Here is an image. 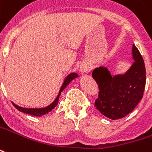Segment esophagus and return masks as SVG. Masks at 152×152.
Listing matches in <instances>:
<instances>
[{
	"instance_id": "34e87169",
	"label": "esophagus",
	"mask_w": 152,
	"mask_h": 152,
	"mask_svg": "<svg viewBox=\"0 0 152 152\" xmlns=\"http://www.w3.org/2000/svg\"><path fill=\"white\" fill-rule=\"evenodd\" d=\"M91 70V67L90 65L87 64V63H84V64H82L80 65V72L84 73V74H87L90 72Z\"/></svg>"
}]
</instances>
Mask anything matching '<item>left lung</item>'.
I'll return each mask as SVG.
<instances>
[{"mask_svg":"<svg viewBox=\"0 0 152 152\" xmlns=\"http://www.w3.org/2000/svg\"><path fill=\"white\" fill-rule=\"evenodd\" d=\"M132 58L134 63L123 74L111 76L110 72L102 66L96 67L92 72L100 89L95 106L108 118H124L142 98L146 69L142 56L134 45L132 47Z\"/></svg>","mask_w":152,"mask_h":152,"instance_id":"left-lung-1","label":"left lung"}]
</instances>
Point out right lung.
<instances>
[{"label":"right lung","instance_id":"right-lung-1","mask_svg":"<svg viewBox=\"0 0 152 152\" xmlns=\"http://www.w3.org/2000/svg\"><path fill=\"white\" fill-rule=\"evenodd\" d=\"M78 77V74L76 72H72L70 73L69 75H67V77L65 78L64 82H63V85H62L61 88H60V89H59V94L57 95L56 96V98L55 99V101H54L52 103H50L49 105L48 106H46V107L43 108H23L21 107V106H19V105H17L16 104H14L13 103V104L14 105V107L16 108L17 110L19 111H21L22 113H27V114H30V115H33V116H36V117H42V115H44V114H47L49 112L53 110L54 108L56 107L57 106V104H58V102H59V96H60V94H61V92L65 88L67 87V85L70 84V82L72 80H73L74 79H76Z\"/></svg>","mask_w":152,"mask_h":152}]
</instances>
